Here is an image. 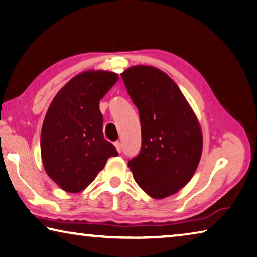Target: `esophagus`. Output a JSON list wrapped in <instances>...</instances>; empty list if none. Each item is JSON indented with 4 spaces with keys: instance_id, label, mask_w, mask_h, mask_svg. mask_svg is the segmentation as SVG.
<instances>
[{
    "instance_id": "34e87169",
    "label": "esophagus",
    "mask_w": 257,
    "mask_h": 257,
    "mask_svg": "<svg viewBox=\"0 0 257 257\" xmlns=\"http://www.w3.org/2000/svg\"><path fill=\"white\" fill-rule=\"evenodd\" d=\"M114 145H115V148H116V150H117V152L119 153H121V143L119 141H116L115 143H114Z\"/></svg>"
}]
</instances>
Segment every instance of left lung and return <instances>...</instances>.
Instances as JSON below:
<instances>
[{
	"mask_svg": "<svg viewBox=\"0 0 257 257\" xmlns=\"http://www.w3.org/2000/svg\"><path fill=\"white\" fill-rule=\"evenodd\" d=\"M142 127L140 153L128 165L141 189L164 199L187 184L202 152V134L192 108L170 77L152 66L121 74Z\"/></svg>",
	"mask_w": 257,
	"mask_h": 257,
	"instance_id": "1",
	"label": "left lung"
}]
</instances>
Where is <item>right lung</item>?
<instances>
[{"instance_id": "obj_1", "label": "right lung", "mask_w": 257, "mask_h": 257, "mask_svg": "<svg viewBox=\"0 0 257 257\" xmlns=\"http://www.w3.org/2000/svg\"><path fill=\"white\" fill-rule=\"evenodd\" d=\"M117 81L112 72L87 71L57 93L44 117L41 156L47 174L66 192L83 191L117 151L104 138L99 100Z\"/></svg>"}]
</instances>
